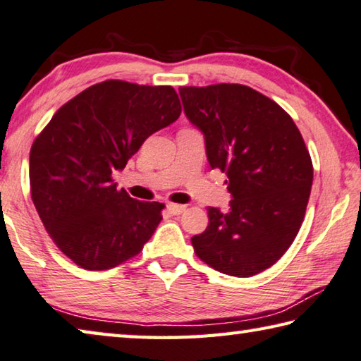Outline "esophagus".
<instances>
[{
  "label": "esophagus",
  "mask_w": 361,
  "mask_h": 361,
  "mask_svg": "<svg viewBox=\"0 0 361 361\" xmlns=\"http://www.w3.org/2000/svg\"><path fill=\"white\" fill-rule=\"evenodd\" d=\"M166 209L169 211V214H173V216H179L185 211V206L184 204H174V203H169L166 206Z\"/></svg>",
  "instance_id": "esophagus-1"
}]
</instances>
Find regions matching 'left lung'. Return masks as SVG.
Listing matches in <instances>:
<instances>
[{
  "label": "left lung",
  "instance_id": "left-lung-1",
  "mask_svg": "<svg viewBox=\"0 0 361 361\" xmlns=\"http://www.w3.org/2000/svg\"><path fill=\"white\" fill-rule=\"evenodd\" d=\"M179 94L233 198L228 212L207 209L209 225L192 238L195 254L224 274L255 276L298 235L312 187L311 155L292 117L254 88L180 87Z\"/></svg>",
  "mask_w": 361,
  "mask_h": 361
}]
</instances>
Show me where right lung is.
I'll list each match as a JSON object with an SVG mask.
<instances>
[{
	"instance_id": "add662e5",
	"label": "right lung",
	"mask_w": 361,
	"mask_h": 361,
	"mask_svg": "<svg viewBox=\"0 0 361 361\" xmlns=\"http://www.w3.org/2000/svg\"><path fill=\"white\" fill-rule=\"evenodd\" d=\"M180 111L169 85L104 80L63 104L35 139L31 198L50 238L78 267L116 268L154 235L164 204L117 190L112 174Z\"/></svg>"
}]
</instances>
